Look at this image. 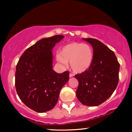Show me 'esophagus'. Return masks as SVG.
Returning <instances> with one entry per match:
<instances>
[{"instance_id":"34e87169","label":"esophagus","mask_w":132,"mask_h":132,"mask_svg":"<svg viewBox=\"0 0 132 132\" xmlns=\"http://www.w3.org/2000/svg\"><path fill=\"white\" fill-rule=\"evenodd\" d=\"M69 77H73V74L70 73V75H69Z\"/></svg>"}]
</instances>
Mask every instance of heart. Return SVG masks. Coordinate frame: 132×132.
<instances>
[{
	"label": "heart",
	"mask_w": 132,
	"mask_h": 132,
	"mask_svg": "<svg viewBox=\"0 0 132 132\" xmlns=\"http://www.w3.org/2000/svg\"><path fill=\"white\" fill-rule=\"evenodd\" d=\"M57 62L66 67L68 62L76 73H84L89 69L94 59V52L91 46L82 43L66 44L56 54Z\"/></svg>",
	"instance_id": "obj_1"
}]
</instances>
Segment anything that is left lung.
<instances>
[{"label": "left lung", "instance_id": "8db88e82", "mask_svg": "<svg viewBox=\"0 0 132 132\" xmlns=\"http://www.w3.org/2000/svg\"><path fill=\"white\" fill-rule=\"evenodd\" d=\"M83 39L93 47L94 59L89 70L75 75L79 81L76 96L84 105L97 106L109 98L116 89L120 64L113 52L101 41Z\"/></svg>", "mask_w": 132, "mask_h": 132}]
</instances>
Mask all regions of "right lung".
<instances>
[{
	"label": "right lung",
	"instance_id": "1",
	"mask_svg": "<svg viewBox=\"0 0 132 132\" xmlns=\"http://www.w3.org/2000/svg\"><path fill=\"white\" fill-rule=\"evenodd\" d=\"M64 35L45 38L25 50L15 75L16 91L24 104L37 112L54 108L61 88L69 80V72L57 73L53 70L52 50Z\"/></svg>",
	"mask_w": 132,
	"mask_h": 132
}]
</instances>
